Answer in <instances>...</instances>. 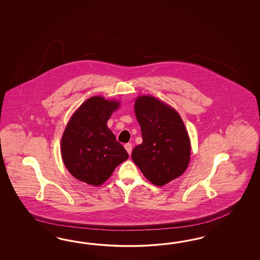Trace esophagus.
<instances>
[{
    "mask_svg": "<svg viewBox=\"0 0 260 260\" xmlns=\"http://www.w3.org/2000/svg\"><path fill=\"white\" fill-rule=\"evenodd\" d=\"M125 149H126L127 153L131 155L132 154V151H133V145L131 143H127L125 145Z\"/></svg>",
    "mask_w": 260,
    "mask_h": 260,
    "instance_id": "1",
    "label": "esophagus"
}]
</instances>
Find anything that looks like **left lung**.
Wrapping results in <instances>:
<instances>
[{
    "mask_svg": "<svg viewBox=\"0 0 260 260\" xmlns=\"http://www.w3.org/2000/svg\"><path fill=\"white\" fill-rule=\"evenodd\" d=\"M143 142L132 158L145 177L164 186L186 171L190 158V142L176 110L152 96H139L134 104Z\"/></svg>",
    "mask_w": 260,
    "mask_h": 260,
    "instance_id": "obj_1",
    "label": "left lung"
}]
</instances>
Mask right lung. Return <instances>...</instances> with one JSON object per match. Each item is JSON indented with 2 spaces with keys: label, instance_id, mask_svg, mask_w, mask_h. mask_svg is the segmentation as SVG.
Wrapping results in <instances>:
<instances>
[{
  "label": "right lung",
  "instance_id": "obj_1",
  "mask_svg": "<svg viewBox=\"0 0 260 260\" xmlns=\"http://www.w3.org/2000/svg\"><path fill=\"white\" fill-rule=\"evenodd\" d=\"M120 102L93 96L83 103L64 128L61 140L63 164L73 177L92 186L110 178L128 158L124 147L107 126Z\"/></svg>",
  "mask_w": 260,
  "mask_h": 260
}]
</instances>
